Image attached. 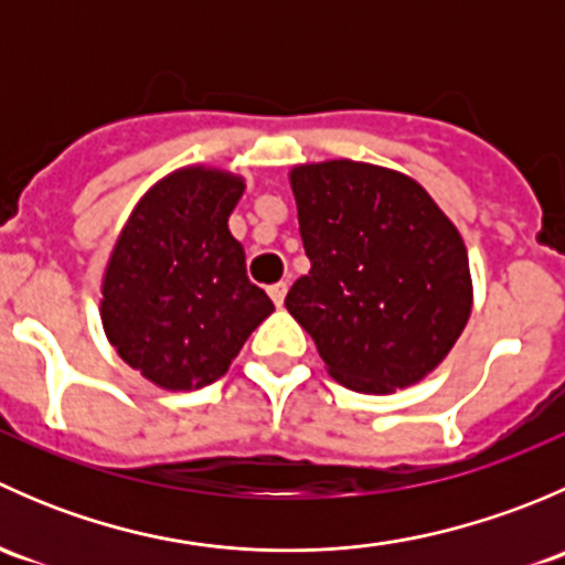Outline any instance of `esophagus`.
Segmentation results:
<instances>
[{
    "label": "esophagus",
    "instance_id": "34e87169",
    "mask_svg": "<svg viewBox=\"0 0 565 565\" xmlns=\"http://www.w3.org/2000/svg\"><path fill=\"white\" fill-rule=\"evenodd\" d=\"M267 295L273 298V303L276 306H284V298H287V281H276L267 287Z\"/></svg>",
    "mask_w": 565,
    "mask_h": 565
}]
</instances>
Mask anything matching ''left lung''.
<instances>
[{
  "instance_id": "obj_1",
  "label": "left lung",
  "mask_w": 565,
  "mask_h": 565,
  "mask_svg": "<svg viewBox=\"0 0 565 565\" xmlns=\"http://www.w3.org/2000/svg\"><path fill=\"white\" fill-rule=\"evenodd\" d=\"M289 180L311 270L284 306L330 377L358 393L424 380L470 319L457 226L418 182L372 163H306Z\"/></svg>"
}]
</instances>
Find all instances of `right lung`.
<instances>
[{
  "instance_id": "add662e5",
  "label": "right lung",
  "mask_w": 565,
  "mask_h": 565,
  "mask_svg": "<svg viewBox=\"0 0 565 565\" xmlns=\"http://www.w3.org/2000/svg\"><path fill=\"white\" fill-rule=\"evenodd\" d=\"M241 196V177L180 169L147 191L111 250L100 303L106 335L128 366L167 391L224 377L273 315L226 226Z\"/></svg>"
}]
</instances>
